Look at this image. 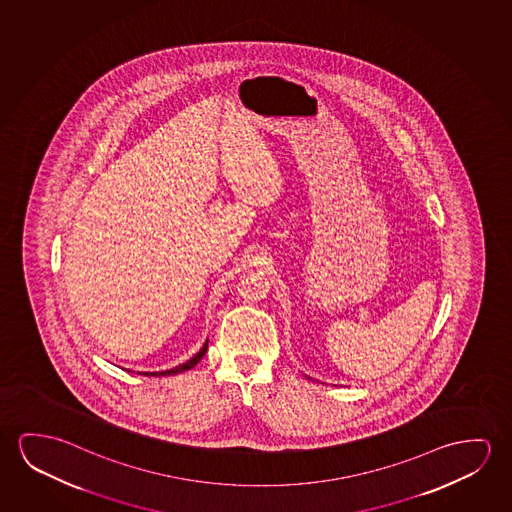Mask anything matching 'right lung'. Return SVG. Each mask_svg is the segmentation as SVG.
Here are the masks:
<instances>
[{"mask_svg": "<svg viewBox=\"0 0 512 512\" xmlns=\"http://www.w3.org/2000/svg\"><path fill=\"white\" fill-rule=\"evenodd\" d=\"M207 342H209V340H205V344L202 346V349H200V351H198L191 360H188L186 363H182L179 367H175V369L170 370H163V372H143V374H145V376H173V374H181V372L193 369V367H195V365L204 358L205 351H207Z\"/></svg>", "mask_w": 512, "mask_h": 512, "instance_id": "right-lung-1", "label": "right lung"}]
</instances>
